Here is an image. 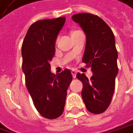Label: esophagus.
Here are the masks:
<instances>
[{"mask_svg": "<svg viewBox=\"0 0 133 133\" xmlns=\"http://www.w3.org/2000/svg\"><path fill=\"white\" fill-rule=\"evenodd\" d=\"M71 74H72L73 78H76V74H77V72H76L75 70H72V71H71Z\"/></svg>", "mask_w": 133, "mask_h": 133, "instance_id": "34e87169", "label": "esophagus"}]
</instances>
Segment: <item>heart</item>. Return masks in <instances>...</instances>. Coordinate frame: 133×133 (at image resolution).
<instances>
[{
    "mask_svg": "<svg viewBox=\"0 0 133 133\" xmlns=\"http://www.w3.org/2000/svg\"><path fill=\"white\" fill-rule=\"evenodd\" d=\"M78 30H75V31H72V32H71V34H73V33H75V32H78Z\"/></svg>",
    "mask_w": 133,
    "mask_h": 133,
    "instance_id": "heart-1",
    "label": "heart"
}]
</instances>
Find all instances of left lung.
I'll return each instance as SVG.
<instances>
[{"mask_svg": "<svg viewBox=\"0 0 133 133\" xmlns=\"http://www.w3.org/2000/svg\"><path fill=\"white\" fill-rule=\"evenodd\" d=\"M86 35V45L82 62L91 67L93 75L84 74L76 77L83 84L81 96L89 112L103 113L111 102L118 73V54L115 37L110 27L97 15L81 13L72 16Z\"/></svg>", "mask_w": 133, "mask_h": 133, "instance_id": "left-lung-1", "label": "left lung"}]
</instances>
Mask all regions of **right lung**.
I'll return each instance as SVG.
<instances>
[{"instance_id": "1", "label": "right lung", "mask_w": 133, "mask_h": 133, "mask_svg": "<svg viewBox=\"0 0 133 133\" xmlns=\"http://www.w3.org/2000/svg\"><path fill=\"white\" fill-rule=\"evenodd\" d=\"M65 22V17L35 22L27 31L21 49L27 90L37 111L50 119L62 114L67 90L72 81L69 69L58 75L50 71L55 40Z\"/></svg>"}]
</instances>
